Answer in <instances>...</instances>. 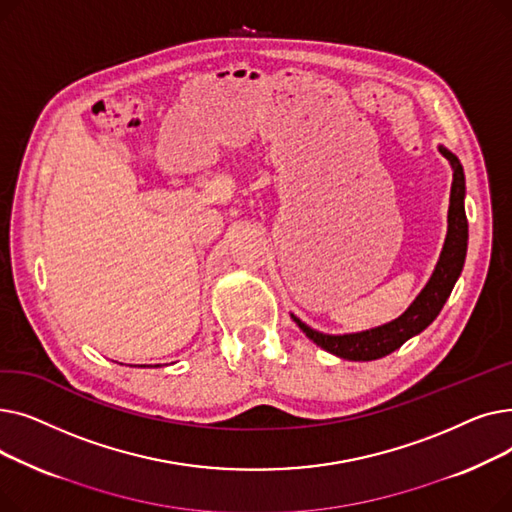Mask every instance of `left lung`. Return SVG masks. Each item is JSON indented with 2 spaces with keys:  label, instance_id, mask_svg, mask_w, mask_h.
<instances>
[{
  "label": "left lung",
  "instance_id": "1",
  "mask_svg": "<svg viewBox=\"0 0 512 512\" xmlns=\"http://www.w3.org/2000/svg\"><path fill=\"white\" fill-rule=\"evenodd\" d=\"M440 153L450 161L452 188H450V207H448V234H446L444 249L432 278H429L427 286L421 290V294L413 301V305L398 319L367 332L344 334V336L321 334L305 326L299 317L292 315V319L297 321V326L317 346L326 348L328 353L348 361H373V359L386 357L405 344L411 336L423 332L429 324H432V321L438 317V313L442 311L446 299L450 297L456 278H459L463 272L469 226H467V215L463 205L465 201L463 166L459 157L452 155L448 149L440 147Z\"/></svg>",
  "mask_w": 512,
  "mask_h": 512
}]
</instances>
